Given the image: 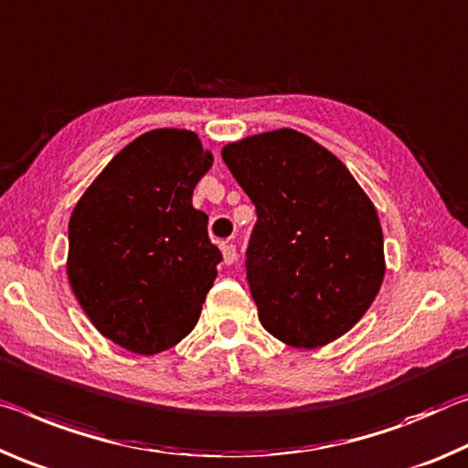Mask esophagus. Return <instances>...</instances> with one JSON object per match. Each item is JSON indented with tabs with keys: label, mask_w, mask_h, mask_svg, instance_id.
<instances>
[{
	"label": "esophagus",
	"mask_w": 468,
	"mask_h": 468,
	"mask_svg": "<svg viewBox=\"0 0 468 468\" xmlns=\"http://www.w3.org/2000/svg\"><path fill=\"white\" fill-rule=\"evenodd\" d=\"M221 255H224L226 265H232V263H236V259H239V255H236L234 244H224V247H221Z\"/></svg>",
	"instance_id": "esophagus-1"
}]
</instances>
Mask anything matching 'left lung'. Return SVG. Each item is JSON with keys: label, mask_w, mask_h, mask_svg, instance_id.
Wrapping results in <instances>:
<instances>
[{"label": "left lung", "mask_w": 468, "mask_h": 468, "mask_svg": "<svg viewBox=\"0 0 468 468\" xmlns=\"http://www.w3.org/2000/svg\"><path fill=\"white\" fill-rule=\"evenodd\" d=\"M257 209L247 278L259 321L292 348H321L358 324L386 275L384 232L361 184L292 128L221 149Z\"/></svg>", "instance_id": "obj_1"}]
</instances>
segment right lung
<instances>
[{
    "label": "right lung",
    "mask_w": 468,
    "mask_h": 468,
    "mask_svg": "<svg viewBox=\"0 0 468 468\" xmlns=\"http://www.w3.org/2000/svg\"><path fill=\"white\" fill-rule=\"evenodd\" d=\"M213 165L197 133L157 128L126 144L90 182L68 226L66 273L97 332L157 355L193 332L218 278L209 218L193 207Z\"/></svg>",
    "instance_id": "add662e5"
}]
</instances>
